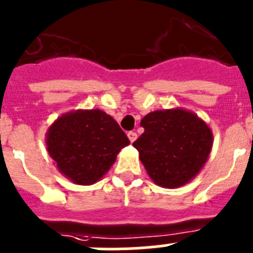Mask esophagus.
Returning a JSON list of instances; mask_svg holds the SVG:
<instances>
[{"label":"esophagus","instance_id":"obj_1","mask_svg":"<svg viewBox=\"0 0 253 253\" xmlns=\"http://www.w3.org/2000/svg\"><path fill=\"white\" fill-rule=\"evenodd\" d=\"M128 138H129V140H130V142L133 143L134 140L137 139V133H134V131H129V133H128Z\"/></svg>","mask_w":253,"mask_h":253}]
</instances>
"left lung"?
<instances>
[{
	"label": "left lung",
	"instance_id": "left-lung-1",
	"mask_svg": "<svg viewBox=\"0 0 253 253\" xmlns=\"http://www.w3.org/2000/svg\"><path fill=\"white\" fill-rule=\"evenodd\" d=\"M144 133L133 143L154 184L177 189L205 166L213 131L195 113L182 107L156 110L140 120Z\"/></svg>",
	"mask_w": 253,
	"mask_h": 253
}]
</instances>
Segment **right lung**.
<instances>
[{
    "mask_svg": "<svg viewBox=\"0 0 253 253\" xmlns=\"http://www.w3.org/2000/svg\"><path fill=\"white\" fill-rule=\"evenodd\" d=\"M45 144L64 177L88 186L106 175L116 156L130 142L105 111L78 109L53 122L46 130Z\"/></svg>",
    "mask_w": 253,
    "mask_h": 253,
    "instance_id": "obj_1",
    "label": "right lung"
}]
</instances>
